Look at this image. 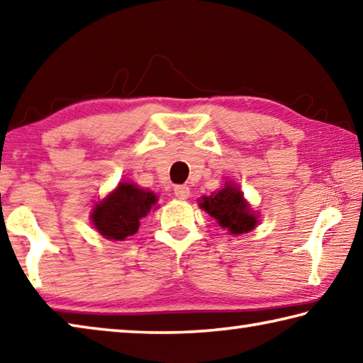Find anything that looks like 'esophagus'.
I'll return each instance as SVG.
<instances>
[{"label": "esophagus", "instance_id": "obj_1", "mask_svg": "<svg viewBox=\"0 0 363 363\" xmlns=\"http://www.w3.org/2000/svg\"><path fill=\"white\" fill-rule=\"evenodd\" d=\"M174 195L177 196V199L186 200L187 196L190 195V187L189 186H176L174 187Z\"/></svg>", "mask_w": 363, "mask_h": 363}]
</instances>
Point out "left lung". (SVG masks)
<instances>
[{"mask_svg": "<svg viewBox=\"0 0 363 363\" xmlns=\"http://www.w3.org/2000/svg\"><path fill=\"white\" fill-rule=\"evenodd\" d=\"M200 208L205 210L223 229L232 235H240L253 230L257 224V216L242 194L240 187L233 182H225L224 189L210 196H201Z\"/></svg>", "mask_w": 363, "mask_h": 363, "instance_id": "obj_1", "label": "left lung"}]
</instances>
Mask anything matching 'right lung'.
Masks as SVG:
<instances>
[{
    "label": "right lung",
    "instance_id": "right-lung-1",
    "mask_svg": "<svg viewBox=\"0 0 363 363\" xmlns=\"http://www.w3.org/2000/svg\"><path fill=\"white\" fill-rule=\"evenodd\" d=\"M157 203V195L133 182H120L113 192L94 206L91 219L96 230L108 240L123 242L139 229V220Z\"/></svg>",
    "mask_w": 363,
    "mask_h": 363
}]
</instances>
